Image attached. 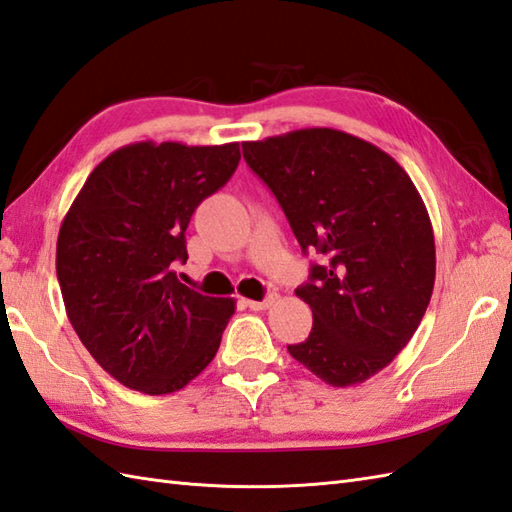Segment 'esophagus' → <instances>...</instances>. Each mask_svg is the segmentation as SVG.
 I'll return each mask as SVG.
<instances>
[{
  "label": "esophagus",
  "instance_id": "34e87169",
  "mask_svg": "<svg viewBox=\"0 0 512 512\" xmlns=\"http://www.w3.org/2000/svg\"><path fill=\"white\" fill-rule=\"evenodd\" d=\"M276 300H278V295L271 293V295H267L265 300H260V302H258V300H247L245 304H247L252 311H267V309H271V306L276 304Z\"/></svg>",
  "mask_w": 512,
  "mask_h": 512
}]
</instances>
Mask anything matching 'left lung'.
<instances>
[{"mask_svg": "<svg viewBox=\"0 0 512 512\" xmlns=\"http://www.w3.org/2000/svg\"><path fill=\"white\" fill-rule=\"evenodd\" d=\"M302 252L322 254L295 295L313 328L289 355L348 388L390 366L423 320L436 280L434 227L410 175L379 146L313 127L243 142Z\"/></svg>", "mask_w": 512, "mask_h": 512, "instance_id": "obj_1", "label": "left lung"}]
</instances>
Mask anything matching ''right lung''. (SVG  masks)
I'll return each instance as SVG.
<instances>
[{
	"label": "right lung",
	"instance_id": "obj_1",
	"mask_svg": "<svg viewBox=\"0 0 512 512\" xmlns=\"http://www.w3.org/2000/svg\"><path fill=\"white\" fill-rule=\"evenodd\" d=\"M238 142L153 140L105 157L67 210L56 241L65 311L102 370L151 396L170 394L214 359L234 315L177 278L199 203L234 175Z\"/></svg>",
	"mask_w": 512,
	"mask_h": 512
}]
</instances>
